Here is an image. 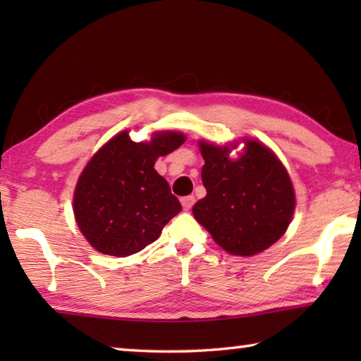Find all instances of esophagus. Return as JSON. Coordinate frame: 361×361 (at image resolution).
I'll use <instances>...</instances> for the list:
<instances>
[{"instance_id": "1", "label": "esophagus", "mask_w": 361, "mask_h": 361, "mask_svg": "<svg viewBox=\"0 0 361 361\" xmlns=\"http://www.w3.org/2000/svg\"><path fill=\"white\" fill-rule=\"evenodd\" d=\"M195 202L194 195H186V197H181V205H183V210H191L192 205Z\"/></svg>"}]
</instances>
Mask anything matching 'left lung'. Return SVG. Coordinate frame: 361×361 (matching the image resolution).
Listing matches in <instances>:
<instances>
[{
  "instance_id": "8db88e82",
  "label": "left lung",
  "mask_w": 361,
  "mask_h": 361,
  "mask_svg": "<svg viewBox=\"0 0 361 361\" xmlns=\"http://www.w3.org/2000/svg\"><path fill=\"white\" fill-rule=\"evenodd\" d=\"M231 159V146L199 142L207 195L192 215L226 252L253 256L285 234L295 213V189L274 152L256 140Z\"/></svg>"
}]
</instances>
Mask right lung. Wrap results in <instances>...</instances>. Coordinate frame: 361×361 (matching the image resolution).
Here are the masks:
<instances>
[{
    "label": "right lung",
    "instance_id": "obj_1",
    "mask_svg": "<svg viewBox=\"0 0 361 361\" xmlns=\"http://www.w3.org/2000/svg\"><path fill=\"white\" fill-rule=\"evenodd\" d=\"M185 140L180 132H157L151 142L135 143L124 130L92 156L78 180L73 212L97 252L119 258L142 252L181 212L154 162Z\"/></svg>",
    "mask_w": 361,
    "mask_h": 361
}]
</instances>
